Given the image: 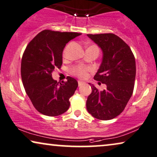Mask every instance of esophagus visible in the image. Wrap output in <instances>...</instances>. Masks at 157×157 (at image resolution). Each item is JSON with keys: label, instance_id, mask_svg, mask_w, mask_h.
Listing matches in <instances>:
<instances>
[{"label": "esophagus", "instance_id": "obj_1", "mask_svg": "<svg viewBox=\"0 0 157 157\" xmlns=\"http://www.w3.org/2000/svg\"><path fill=\"white\" fill-rule=\"evenodd\" d=\"M78 86H82V85H83V82H82V81H78Z\"/></svg>", "mask_w": 157, "mask_h": 157}]
</instances>
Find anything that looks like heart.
Here are the masks:
<instances>
[{"label":"heart","mask_w":157,"mask_h":157,"mask_svg":"<svg viewBox=\"0 0 157 157\" xmlns=\"http://www.w3.org/2000/svg\"><path fill=\"white\" fill-rule=\"evenodd\" d=\"M66 50H64L63 56H66ZM90 71V68L89 67L83 66H76L73 67L71 69V73L72 74L75 75V76H78V78H86L88 75V72Z\"/></svg>","instance_id":"b5f03b06"}]
</instances>
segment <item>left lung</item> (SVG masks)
Instances as JSON below:
<instances>
[{
	"instance_id": "left-lung-1",
	"label": "left lung",
	"mask_w": 157,
	"mask_h": 157,
	"mask_svg": "<svg viewBox=\"0 0 157 157\" xmlns=\"http://www.w3.org/2000/svg\"><path fill=\"white\" fill-rule=\"evenodd\" d=\"M103 52L102 62L94 78L105 83L103 91L90 84L86 109L95 118L108 121L124 110L133 94L136 60L130 47L113 33L87 34Z\"/></svg>"
}]
</instances>
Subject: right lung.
<instances>
[{
  "label": "right lung",
  "mask_w": 157,
  "mask_h": 157,
  "mask_svg": "<svg viewBox=\"0 0 157 157\" xmlns=\"http://www.w3.org/2000/svg\"><path fill=\"white\" fill-rule=\"evenodd\" d=\"M81 34L46 29L26 46L21 58V79L26 94L39 113L54 117L70 107L69 99L76 90L78 82L68 76V81L59 83L52 78V73L62 66L66 44Z\"/></svg>",
  "instance_id": "obj_1"
}]
</instances>
